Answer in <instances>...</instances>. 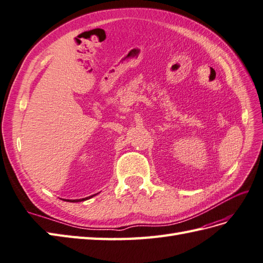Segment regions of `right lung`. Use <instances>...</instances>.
Instances as JSON below:
<instances>
[{"instance_id": "obj_1", "label": "right lung", "mask_w": 263, "mask_h": 263, "mask_svg": "<svg viewBox=\"0 0 263 263\" xmlns=\"http://www.w3.org/2000/svg\"><path fill=\"white\" fill-rule=\"evenodd\" d=\"M93 196H95V195H91V196H89V197H85V198H81V199H68V200H66V201H70V203H77V201H83V200L89 199V198H91Z\"/></svg>"}]
</instances>
